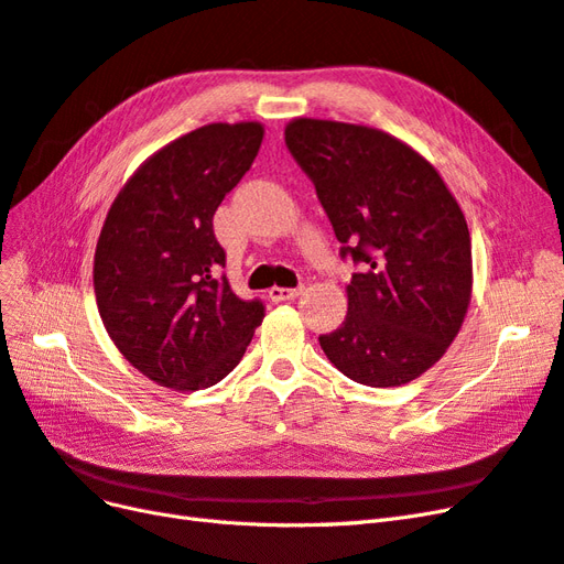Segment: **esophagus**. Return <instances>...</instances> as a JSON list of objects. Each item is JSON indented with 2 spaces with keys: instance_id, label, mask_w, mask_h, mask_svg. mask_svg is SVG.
I'll return each instance as SVG.
<instances>
[{
  "instance_id": "1",
  "label": "esophagus",
  "mask_w": 564,
  "mask_h": 564,
  "mask_svg": "<svg viewBox=\"0 0 564 564\" xmlns=\"http://www.w3.org/2000/svg\"><path fill=\"white\" fill-rule=\"evenodd\" d=\"M301 294H303V286H294V289H286V286H272L270 292H268L270 301H275V303H282V301H294V299H299Z\"/></svg>"
}]
</instances>
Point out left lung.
<instances>
[{
	"label": "left lung",
	"instance_id": "obj_1",
	"mask_svg": "<svg viewBox=\"0 0 564 564\" xmlns=\"http://www.w3.org/2000/svg\"><path fill=\"white\" fill-rule=\"evenodd\" d=\"M284 143L315 185L340 259L360 265L348 315L319 346L348 379L392 388L431 369L464 324L470 235L435 166L392 135L294 119Z\"/></svg>",
	"mask_w": 564,
	"mask_h": 564
}]
</instances>
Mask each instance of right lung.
I'll list each match as a JSON object with an SVG mask.
<instances>
[{
	"label": "right lung",
	"instance_id": "right-lung-1",
	"mask_svg": "<svg viewBox=\"0 0 564 564\" xmlns=\"http://www.w3.org/2000/svg\"><path fill=\"white\" fill-rule=\"evenodd\" d=\"M259 122L207 124L141 164L100 230L94 289L100 319L127 360L174 390L226 379L265 317L220 268L218 204L259 155Z\"/></svg>",
	"mask_w": 564,
	"mask_h": 564
}]
</instances>
